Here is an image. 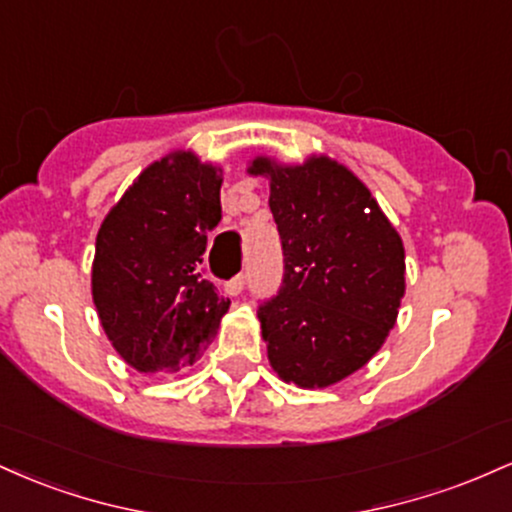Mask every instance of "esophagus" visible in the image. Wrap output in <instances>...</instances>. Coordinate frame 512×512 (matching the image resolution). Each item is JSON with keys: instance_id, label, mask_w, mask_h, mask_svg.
Wrapping results in <instances>:
<instances>
[{"instance_id": "obj_1", "label": "esophagus", "mask_w": 512, "mask_h": 512, "mask_svg": "<svg viewBox=\"0 0 512 512\" xmlns=\"http://www.w3.org/2000/svg\"><path fill=\"white\" fill-rule=\"evenodd\" d=\"M245 284H248V276H245V274H238V276H233L231 281H228V284H226V291L231 293V296H238V293L245 289Z\"/></svg>"}]
</instances>
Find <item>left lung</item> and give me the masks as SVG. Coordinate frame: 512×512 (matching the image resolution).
Returning <instances> with one entry per match:
<instances>
[{"instance_id":"left-lung-1","label":"left lung","mask_w":512,"mask_h":512,"mask_svg":"<svg viewBox=\"0 0 512 512\" xmlns=\"http://www.w3.org/2000/svg\"><path fill=\"white\" fill-rule=\"evenodd\" d=\"M284 250V281L257 310L284 383L327 387L378 354L404 296V245L370 190L342 163L284 166L257 156Z\"/></svg>"}]
</instances>
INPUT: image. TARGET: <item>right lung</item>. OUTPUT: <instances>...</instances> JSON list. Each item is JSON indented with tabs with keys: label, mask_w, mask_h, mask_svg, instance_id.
Returning a JSON list of instances; mask_svg holds the SVG:
<instances>
[{
	"label": "right lung",
	"mask_w": 512,
	"mask_h": 512,
	"mask_svg": "<svg viewBox=\"0 0 512 512\" xmlns=\"http://www.w3.org/2000/svg\"><path fill=\"white\" fill-rule=\"evenodd\" d=\"M221 182V168L173 151L144 168L101 223L93 303L110 344L139 373L192 366L228 313L231 301L202 274Z\"/></svg>",
	"instance_id": "obj_1"
}]
</instances>
